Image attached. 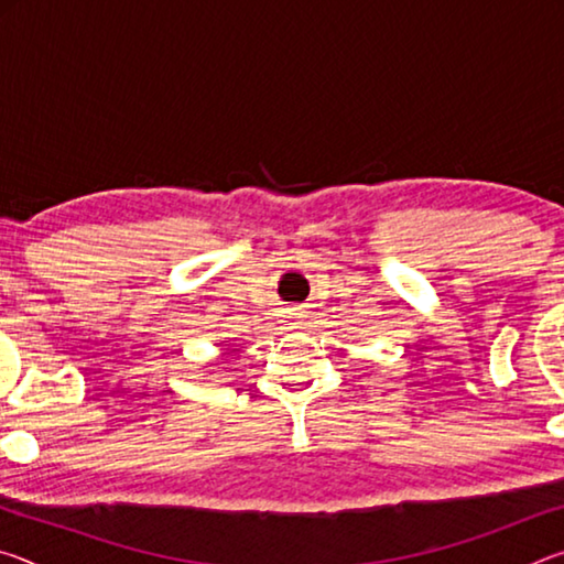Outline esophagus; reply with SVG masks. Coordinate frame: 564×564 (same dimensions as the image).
Instances as JSON below:
<instances>
[{
    "mask_svg": "<svg viewBox=\"0 0 564 564\" xmlns=\"http://www.w3.org/2000/svg\"><path fill=\"white\" fill-rule=\"evenodd\" d=\"M289 318H291V326L289 328H303L305 326V321H303L301 313H293V316H289Z\"/></svg>",
    "mask_w": 564,
    "mask_h": 564,
    "instance_id": "obj_1",
    "label": "esophagus"
}]
</instances>
